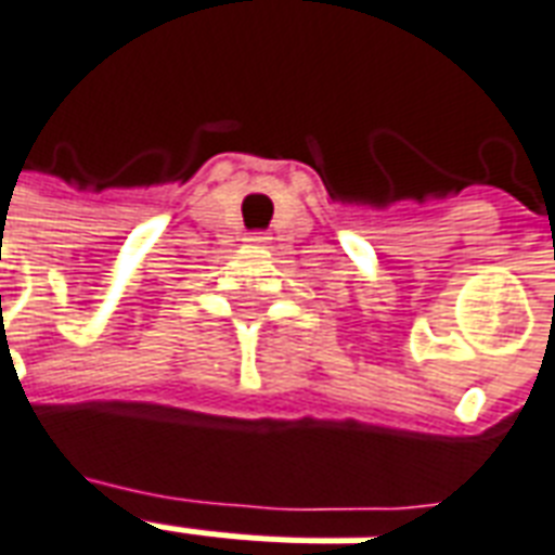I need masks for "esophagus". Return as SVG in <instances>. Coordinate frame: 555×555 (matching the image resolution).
Listing matches in <instances>:
<instances>
[{"instance_id": "1", "label": "esophagus", "mask_w": 555, "mask_h": 555, "mask_svg": "<svg viewBox=\"0 0 555 555\" xmlns=\"http://www.w3.org/2000/svg\"><path fill=\"white\" fill-rule=\"evenodd\" d=\"M247 241L249 244H268V232H249L247 235Z\"/></svg>"}]
</instances>
